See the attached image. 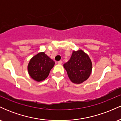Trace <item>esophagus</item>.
Segmentation results:
<instances>
[{
	"instance_id": "obj_1",
	"label": "esophagus",
	"mask_w": 121,
	"mask_h": 121,
	"mask_svg": "<svg viewBox=\"0 0 121 121\" xmlns=\"http://www.w3.org/2000/svg\"><path fill=\"white\" fill-rule=\"evenodd\" d=\"M57 63L59 64H62V61L61 60H60V61H59L57 62Z\"/></svg>"
}]
</instances>
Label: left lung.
Listing matches in <instances>:
<instances>
[{
  "instance_id": "8db88e82",
  "label": "left lung",
  "mask_w": 121,
  "mask_h": 121,
  "mask_svg": "<svg viewBox=\"0 0 121 121\" xmlns=\"http://www.w3.org/2000/svg\"><path fill=\"white\" fill-rule=\"evenodd\" d=\"M64 67L72 82L81 84L91 75L92 64L88 55L79 50L73 51L70 60L64 64Z\"/></svg>"
}]
</instances>
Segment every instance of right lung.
Here are the masks:
<instances>
[{
    "mask_svg": "<svg viewBox=\"0 0 121 121\" xmlns=\"http://www.w3.org/2000/svg\"><path fill=\"white\" fill-rule=\"evenodd\" d=\"M55 62L44 52H40L33 57L29 62V74L37 81L44 80L48 76L50 70L53 67Z\"/></svg>",
    "mask_w": 121,
    "mask_h": 121,
    "instance_id": "1",
    "label": "right lung"
}]
</instances>
